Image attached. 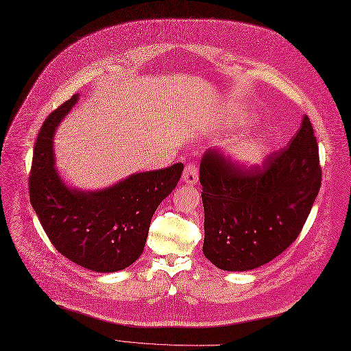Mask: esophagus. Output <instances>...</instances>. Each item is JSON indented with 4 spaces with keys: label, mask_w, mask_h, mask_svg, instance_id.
Returning a JSON list of instances; mask_svg holds the SVG:
<instances>
[{
    "label": "esophagus",
    "mask_w": 351,
    "mask_h": 351,
    "mask_svg": "<svg viewBox=\"0 0 351 351\" xmlns=\"http://www.w3.org/2000/svg\"><path fill=\"white\" fill-rule=\"evenodd\" d=\"M182 180L185 183H191V185H195L197 182V166L195 162H189L185 166V169H183L182 173Z\"/></svg>",
    "instance_id": "obj_1"
}]
</instances>
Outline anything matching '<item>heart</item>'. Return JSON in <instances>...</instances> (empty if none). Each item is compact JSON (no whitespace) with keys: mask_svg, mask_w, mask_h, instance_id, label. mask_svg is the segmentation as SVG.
Listing matches in <instances>:
<instances>
[{"mask_svg":"<svg viewBox=\"0 0 351 351\" xmlns=\"http://www.w3.org/2000/svg\"><path fill=\"white\" fill-rule=\"evenodd\" d=\"M232 156L243 165H253L261 162L266 152V145L261 138H246L236 142L232 146Z\"/></svg>","mask_w":351,"mask_h":351,"instance_id":"1","label":"heart"}]
</instances>
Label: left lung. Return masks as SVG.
Listing matches in <instances>:
<instances>
[{
	"mask_svg": "<svg viewBox=\"0 0 351 351\" xmlns=\"http://www.w3.org/2000/svg\"><path fill=\"white\" fill-rule=\"evenodd\" d=\"M199 180L208 259L229 271L269 263L296 241L320 191L319 146L308 117L262 165L246 166L210 147Z\"/></svg>",
	"mask_w": 351,
	"mask_h": 351,
	"instance_id": "left-lung-1",
	"label": "left lung"
}]
</instances>
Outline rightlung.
Returning a JSON list of instances; mask_svg holds the SVG:
<instances>
[{
    "label": "right lung",
    "mask_w": 351,
    "mask_h": 351,
    "mask_svg": "<svg viewBox=\"0 0 351 351\" xmlns=\"http://www.w3.org/2000/svg\"><path fill=\"white\" fill-rule=\"evenodd\" d=\"M78 97L53 109L40 129L28 179L29 200L51 243L66 259L99 273L117 271L142 254L152 216L178 185L183 163L135 173L98 192L68 188L53 166L52 138Z\"/></svg>",
    "instance_id": "1"
}]
</instances>
